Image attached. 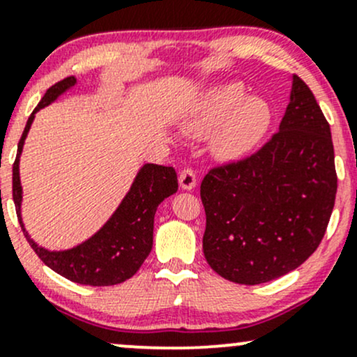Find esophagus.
<instances>
[{
	"instance_id": "1",
	"label": "esophagus",
	"mask_w": 357,
	"mask_h": 357,
	"mask_svg": "<svg viewBox=\"0 0 357 357\" xmlns=\"http://www.w3.org/2000/svg\"><path fill=\"white\" fill-rule=\"evenodd\" d=\"M178 182L183 190H192L194 187L197 185V178H195L194 170H190V168H183L178 175Z\"/></svg>"
}]
</instances>
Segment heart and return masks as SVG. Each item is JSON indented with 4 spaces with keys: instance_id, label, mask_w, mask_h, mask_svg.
Wrapping results in <instances>:
<instances>
[{
    "instance_id": "1",
    "label": "heart",
    "mask_w": 357,
    "mask_h": 357,
    "mask_svg": "<svg viewBox=\"0 0 357 357\" xmlns=\"http://www.w3.org/2000/svg\"><path fill=\"white\" fill-rule=\"evenodd\" d=\"M272 112L264 98H245L243 86L229 83L213 88L199 103L189 131L206 134L213 129V149L220 158L235 160L247 155L271 128Z\"/></svg>"
}]
</instances>
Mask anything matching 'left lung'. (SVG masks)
Returning a JSON list of instances; mask_svg holds the SVG:
<instances>
[{"label": "left lung", "mask_w": 357, "mask_h": 357, "mask_svg": "<svg viewBox=\"0 0 357 357\" xmlns=\"http://www.w3.org/2000/svg\"><path fill=\"white\" fill-rule=\"evenodd\" d=\"M335 192L331 126L294 75L279 131L255 153L213 167L202 178V250L211 269L248 286L294 271L324 238Z\"/></svg>", "instance_id": "8db88e82"}]
</instances>
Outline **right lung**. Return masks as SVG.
Segmentation results:
<instances>
[{
	"mask_svg": "<svg viewBox=\"0 0 357 357\" xmlns=\"http://www.w3.org/2000/svg\"><path fill=\"white\" fill-rule=\"evenodd\" d=\"M76 83L75 76L61 79L45 91L39 105L26 121V126L18 141L17 158L13 163V201L18 221L39 259L52 271L73 282L86 286H114L132 278L141 264L149 255L153 247V223L160 202L178 189L177 174L172 167L148 163L137 174L131 190L121 202L116 213L98 229L90 240L64 252H49L39 247L25 231L20 216L22 185L18 174V162L24 148L26 132L32 126L37 110L54 102L61 93Z\"/></svg>",
	"mask_w": 357,
	"mask_h": 357,
	"instance_id": "add662e5",
	"label": "right lung"
}]
</instances>
